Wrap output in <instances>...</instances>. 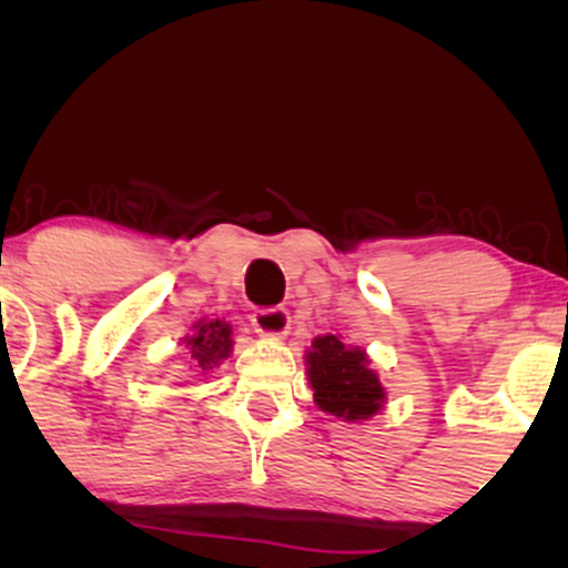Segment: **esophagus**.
<instances>
[{
	"instance_id": "34e87169",
	"label": "esophagus",
	"mask_w": 568,
	"mask_h": 568,
	"mask_svg": "<svg viewBox=\"0 0 568 568\" xmlns=\"http://www.w3.org/2000/svg\"><path fill=\"white\" fill-rule=\"evenodd\" d=\"M251 325L258 336L283 338L291 328V315L285 306H266V310H256L251 315Z\"/></svg>"
}]
</instances>
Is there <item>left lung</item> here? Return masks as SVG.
Wrapping results in <instances>:
<instances>
[{
  "label": "left lung",
  "instance_id": "8db88e82",
  "mask_svg": "<svg viewBox=\"0 0 568 568\" xmlns=\"http://www.w3.org/2000/svg\"><path fill=\"white\" fill-rule=\"evenodd\" d=\"M310 384L315 389V403L323 410L344 419H368L382 408L384 389L376 374L366 368V352L344 347L334 334L317 336L312 342Z\"/></svg>",
  "mask_w": 568,
  "mask_h": 568
}]
</instances>
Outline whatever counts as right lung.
Segmentation results:
<instances>
[{
	"label": "right lung",
	"instance_id": "1",
	"mask_svg": "<svg viewBox=\"0 0 568 568\" xmlns=\"http://www.w3.org/2000/svg\"><path fill=\"white\" fill-rule=\"evenodd\" d=\"M186 349L192 352L197 368L219 366L232 349V325L224 321H200L194 325V334L186 336Z\"/></svg>",
	"mask_w": 568,
	"mask_h": 568
}]
</instances>
